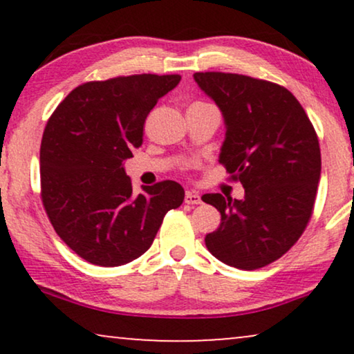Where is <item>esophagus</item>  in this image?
<instances>
[{"label":"esophagus","instance_id":"esophagus-1","mask_svg":"<svg viewBox=\"0 0 354 354\" xmlns=\"http://www.w3.org/2000/svg\"><path fill=\"white\" fill-rule=\"evenodd\" d=\"M185 203H187V205H192V206L201 205V196L198 195V193H195V192H187Z\"/></svg>","mask_w":354,"mask_h":354}]
</instances>
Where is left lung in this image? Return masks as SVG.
<instances>
[{"label":"left lung","instance_id":"left-lung-1","mask_svg":"<svg viewBox=\"0 0 354 354\" xmlns=\"http://www.w3.org/2000/svg\"><path fill=\"white\" fill-rule=\"evenodd\" d=\"M193 77L224 115L219 162L245 188L243 200L203 195L221 212L205 243L232 268H264L297 243L313 216L321 178L316 130L285 86L225 72Z\"/></svg>","mask_w":354,"mask_h":354}]
</instances>
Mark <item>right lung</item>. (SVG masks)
<instances>
[{"mask_svg":"<svg viewBox=\"0 0 354 354\" xmlns=\"http://www.w3.org/2000/svg\"><path fill=\"white\" fill-rule=\"evenodd\" d=\"M178 82L177 74L86 82L48 120L40 148L43 206L61 240L91 264L115 268L140 258L166 212L185 198L174 180L133 196L124 169L142 147L149 111Z\"/></svg>","mask_w":354,"mask_h":354,"instance_id":"add662e5","label":"right lung"}]
</instances>
